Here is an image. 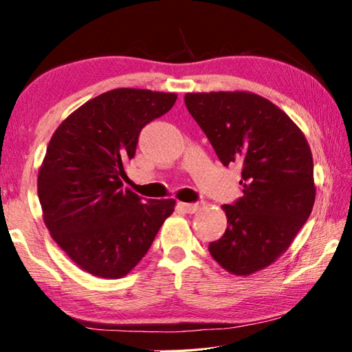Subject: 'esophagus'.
Returning <instances> with one entry per match:
<instances>
[{"label": "esophagus", "mask_w": 352, "mask_h": 352, "mask_svg": "<svg viewBox=\"0 0 352 352\" xmlns=\"http://www.w3.org/2000/svg\"><path fill=\"white\" fill-rule=\"evenodd\" d=\"M177 207H179L181 210H184L186 213H195L196 210H199L201 204L199 202H192V204H188V202H179Z\"/></svg>", "instance_id": "1"}]
</instances>
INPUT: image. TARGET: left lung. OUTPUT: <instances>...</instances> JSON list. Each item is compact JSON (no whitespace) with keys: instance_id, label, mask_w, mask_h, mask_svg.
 Segmentation results:
<instances>
[{"instance_id":"8db88e82","label":"left lung","mask_w":352,"mask_h":352,"mask_svg":"<svg viewBox=\"0 0 352 352\" xmlns=\"http://www.w3.org/2000/svg\"><path fill=\"white\" fill-rule=\"evenodd\" d=\"M188 113L224 166H241L243 196L223 206L227 229L208 244L227 272L267 267L309 218L316 186L309 144L286 113L254 92H190Z\"/></svg>"}]
</instances>
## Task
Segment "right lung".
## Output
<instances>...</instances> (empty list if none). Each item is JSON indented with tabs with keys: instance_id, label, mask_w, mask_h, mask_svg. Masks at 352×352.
<instances>
[{
	"instance_id": "obj_1",
	"label": "right lung",
	"mask_w": 352,
	"mask_h": 352,
	"mask_svg": "<svg viewBox=\"0 0 352 352\" xmlns=\"http://www.w3.org/2000/svg\"><path fill=\"white\" fill-rule=\"evenodd\" d=\"M176 98L150 89L103 92L52 134L36 184L43 219L54 241L88 274L125 276L175 210V199L144 202L122 179L142 128L168 113Z\"/></svg>"
}]
</instances>
